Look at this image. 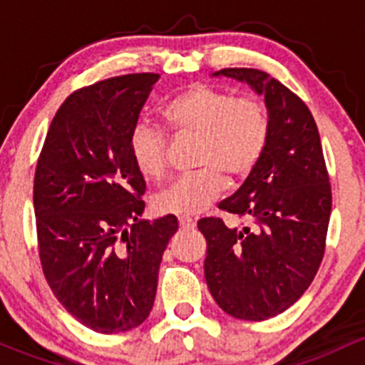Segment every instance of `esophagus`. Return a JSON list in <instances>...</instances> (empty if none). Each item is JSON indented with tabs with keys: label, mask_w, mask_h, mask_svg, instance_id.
<instances>
[{
	"label": "esophagus",
	"mask_w": 365,
	"mask_h": 365,
	"mask_svg": "<svg viewBox=\"0 0 365 365\" xmlns=\"http://www.w3.org/2000/svg\"><path fill=\"white\" fill-rule=\"evenodd\" d=\"M178 222H180V227H182V230H192V227L196 226V220H194L192 217H187V215L180 217Z\"/></svg>",
	"instance_id": "esophagus-1"
}]
</instances>
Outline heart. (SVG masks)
<instances>
[{"mask_svg": "<svg viewBox=\"0 0 365 365\" xmlns=\"http://www.w3.org/2000/svg\"><path fill=\"white\" fill-rule=\"evenodd\" d=\"M165 127L180 135H197L194 160L197 171L176 178L153 197L159 213L194 215L203 212L231 182H242L259 165L268 148L272 118L257 97H237L233 91L196 83L176 93L162 108ZM135 168L150 180L168 169V135L150 123L135 125L130 134Z\"/></svg>", "mask_w": 365, "mask_h": 365, "instance_id": "heart-1", "label": "heart"}]
</instances>
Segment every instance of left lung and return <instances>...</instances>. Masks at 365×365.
<instances>
[{"label": "left lung", "mask_w": 365, "mask_h": 365, "mask_svg": "<svg viewBox=\"0 0 365 365\" xmlns=\"http://www.w3.org/2000/svg\"><path fill=\"white\" fill-rule=\"evenodd\" d=\"M245 81L263 95L272 118L268 148L259 165L222 212L251 226L227 227L219 217L197 222L205 235V277L224 312L263 322L304 295L323 261L332 212L318 125L289 88L256 68H222L215 76Z\"/></svg>", "instance_id": "obj_1"}]
</instances>
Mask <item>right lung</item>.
Listing matches in <instances>:
<instances>
[{
	"label": "right lung",
	"instance_id": "right-lung-1",
	"mask_svg": "<svg viewBox=\"0 0 365 365\" xmlns=\"http://www.w3.org/2000/svg\"><path fill=\"white\" fill-rule=\"evenodd\" d=\"M159 73H127L70 93L36 160L33 205L43 275L88 329L118 334L148 318L175 215L143 220L145 178L130 134Z\"/></svg>",
	"mask_w": 365,
	"mask_h": 365
}]
</instances>
